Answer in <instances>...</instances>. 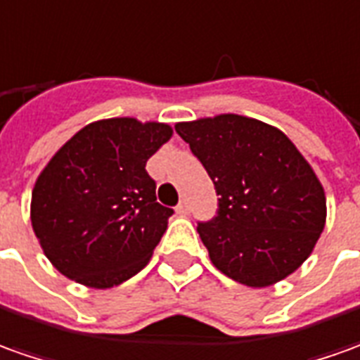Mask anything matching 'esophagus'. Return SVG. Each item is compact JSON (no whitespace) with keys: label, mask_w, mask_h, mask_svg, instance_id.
<instances>
[{"label":"esophagus","mask_w":360,"mask_h":360,"mask_svg":"<svg viewBox=\"0 0 360 360\" xmlns=\"http://www.w3.org/2000/svg\"><path fill=\"white\" fill-rule=\"evenodd\" d=\"M175 211H177V214H181V217H185V214H189V202H187V200L183 199L179 202V205H177V209H175Z\"/></svg>","instance_id":"obj_1"}]
</instances>
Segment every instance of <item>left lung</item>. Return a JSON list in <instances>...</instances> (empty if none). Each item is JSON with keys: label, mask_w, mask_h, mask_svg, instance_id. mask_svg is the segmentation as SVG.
<instances>
[{"label": "left lung", "mask_w": 360, "mask_h": 360, "mask_svg": "<svg viewBox=\"0 0 360 360\" xmlns=\"http://www.w3.org/2000/svg\"><path fill=\"white\" fill-rule=\"evenodd\" d=\"M219 195L217 217L197 231L212 264L236 282L266 288L302 266L325 226V193L288 136L236 114L183 122Z\"/></svg>", "instance_id": "left-lung-1"}]
</instances>
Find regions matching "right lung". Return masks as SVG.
I'll list each match as a JSON object with an SVG mask.
<instances>
[{
    "label": "right lung",
    "mask_w": 360,
    "mask_h": 360,
    "mask_svg": "<svg viewBox=\"0 0 360 360\" xmlns=\"http://www.w3.org/2000/svg\"><path fill=\"white\" fill-rule=\"evenodd\" d=\"M171 134L158 122L100 120L49 161L33 189L31 224L58 272L104 290L149 262L173 209L158 202L146 163Z\"/></svg>",
    "instance_id": "1"
}]
</instances>
